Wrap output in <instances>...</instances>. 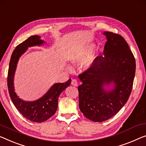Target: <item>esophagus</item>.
I'll list each match as a JSON object with an SVG mask.
<instances>
[{"instance_id":"obj_1","label":"esophagus","mask_w":146,"mask_h":146,"mask_svg":"<svg viewBox=\"0 0 146 146\" xmlns=\"http://www.w3.org/2000/svg\"><path fill=\"white\" fill-rule=\"evenodd\" d=\"M71 84H72L73 86H78V83H77V80H76V79H72V80H71Z\"/></svg>"}]
</instances>
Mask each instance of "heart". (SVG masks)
Returning a JSON list of instances; mask_svg holds the SVG:
<instances>
[{
    "mask_svg": "<svg viewBox=\"0 0 146 146\" xmlns=\"http://www.w3.org/2000/svg\"><path fill=\"white\" fill-rule=\"evenodd\" d=\"M91 48H92V47H91L90 45H89L84 48H82L78 50L77 51H76L75 53L71 56L70 58H69L70 62L73 64H79V63L80 62H82V61L85 58L86 56L89 54V52L91 50ZM94 59V54H90V55H89L88 57L84 60V62H82V67L85 69L90 67L92 66Z\"/></svg>",
    "mask_w": 146,
    "mask_h": 146,
    "instance_id": "heart-1",
    "label": "heart"
}]
</instances>
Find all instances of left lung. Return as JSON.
Masks as SVG:
<instances>
[{
    "label": "left lung",
    "mask_w": 146,
    "mask_h": 146,
    "mask_svg": "<svg viewBox=\"0 0 146 146\" xmlns=\"http://www.w3.org/2000/svg\"><path fill=\"white\" fill-rule=\"evenodd\" d=\"M107 38L104 56L94 59L92 66L80 74L78 87L80 111L94 122H103L114 116L125 106L131 93L136 61L123 36L104 33ZM114 84L110 90L106 85Z\"/></svg>",
    "instance_id": "left-lung-1"
}]
</instances>
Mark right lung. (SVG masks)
<instances>
[{"mask_svg":"<svg viewBox=\"0 0 146 146\" xmlns=\"http://www.w3.org/2000/svg\"><path fill=\"white\" fill-rule=\"evenodd\" d=\"M44 43L38 35L30 36L27 40L17 45L12 52L8 72V88L11 100L25 118L32 122L42 123L55 114L58 108V97L71 84L69 79L64 83H55L42 98L33 102L23 101L14 92V77L19 58L27 50L28 47L40 46Z\"/></svg>","mask_w":146,"mask_h":146,"instance_id":"add662e5","label":"right lung"}]
</instances>
